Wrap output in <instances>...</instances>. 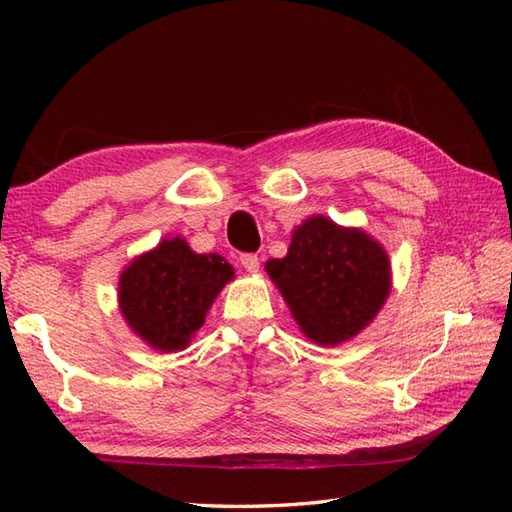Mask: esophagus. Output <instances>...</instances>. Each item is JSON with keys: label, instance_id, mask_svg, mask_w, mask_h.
Wrapping results in <instances>:
<instances>
[{"label": "esophagus", "instance_id": "34e87169", "mask_svg": "<svg viewBox=\"0 0 512 512\" xmlns=\"http://www.w3.org/2000/svg\"><path fill=\"white\" fill-rule=\"evenodd\" d=\"M239 262H242V266L248 270V273H257L259 270V257L253 253H244L239 257Z\"/></svg>", "mask_w": 512, "mask_h": 512}]
</instances>
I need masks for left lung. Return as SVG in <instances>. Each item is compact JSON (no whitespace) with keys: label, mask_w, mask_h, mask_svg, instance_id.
<instances>
[{"label":"left lung","mask_w":512,"mask_h":512,"mask_svg":"<svg viewBox=\"0 0 512 512\" xmlns=\"http://www.w3.org/2000/svg\"><path fill=\"white\" fill-rule=\"evenodd\" d=\"M266 273L301 332L317 345H339L367 328L391 288L385 248L365 231L323 215L295 228L288 255L270 259Z\"/></svg>","instance_id":"left-lung-1"}]
</instances>
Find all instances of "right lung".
Masks as SVG:
<instances>
[{
    "mask_svg": "<svg viewBox=\"0 0 512 512\" xmlns=\"http://www.w3.org/2000/svg\"><path fill=\"white\" fill-rule=\"evenodd\" d=\"M233 275L224 257L198 255L182 237H165L123 270L118 306L147 345L178 352L202 328L211 303Z\"/></svg>",
    "mask_w": 512,
    "mask_h": 512,
    "instance_id": "right-lung-1",
    "label": "right lung"
}]
</instances>
